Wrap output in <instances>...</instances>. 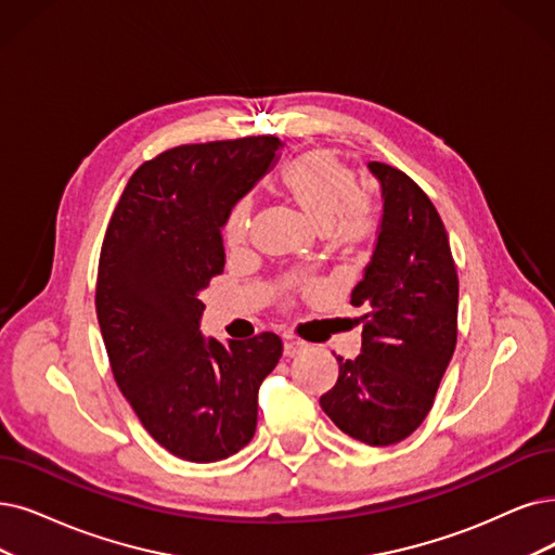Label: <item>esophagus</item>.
<instances>
[{
	"instance_id": "34e87169",
	"label": "esophagus",
	"mask_w": 555,
	"mask_h": 555,
	"mask_svg": "<svg viewBox=\"0 0 555 555\" xmlns=\"http://www.w3.org/2000/svg\"><path fill=\"white\" fill-rule=\"evenodd\" d=\"M302 350H305L302 341H296V339L284 341V358H296V354H300Z\"/></svg>"
}]
</instances>
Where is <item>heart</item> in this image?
Masks as SVG:
<instances>
[{
    "mask_svg": "<svg viewBox=\"0 0 555 555\" xmlns=\"http://www.w3.org/2000/svg\"><path fill=\"white\" fill-rule=\"evenodd\" d=\"M286 197L300 209L307 223L339 246H358L371 230V211L358 197L352 170L330 150H309L282 175ZM250 228V205L238 203L225 223L223 236L232 248L241 246Z\"/></svg>",
    "mask_w": 555,
    "mask_h": 555,
    "instance_id": "heart-1",
    "label": "heart"
}]
</instances>
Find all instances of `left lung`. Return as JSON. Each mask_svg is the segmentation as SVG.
<instances>
[{
    "mask_svg": "<svg viewBox=\"0 0 555 555\" xmlns=\"http://www.w3.org/2000/svg\"><path fill=\"white\" fill-rule=\"evenodd\" d=\"M383 216L350 302L366 307L362 352L337 358V385L321 396L335 426L369 447L410 437L428 416L457 341V273L444 223L405 172L369 162Z\"/></svg>",
    "mask_w": 555,
    "mask_h": 555,
    "instance_id": "1",
    "label": "left lung"
}]
</instances>
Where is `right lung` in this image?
Listing matches in <instances>:
<instances>
[{
    "mask_svg": "<svg viewBox=\"0 0 555 555\" xmlns=\"http://www.w3.org/2000/svg\"><path fill=\"white\" fill-rule=\"evenodd\" d=\"M275 137L180 145L145 162L104 234L95 309L111 371L143 428L189 462L225 460L257 428V391L282 358L273 332L220 344L201 292L223 273V225L278 162Z\"/></svg>",
    "mask_w": 555,
    "mask_h": 555,
    "instance_id": "1",
    "label": "right lung"
}]
</instances>
